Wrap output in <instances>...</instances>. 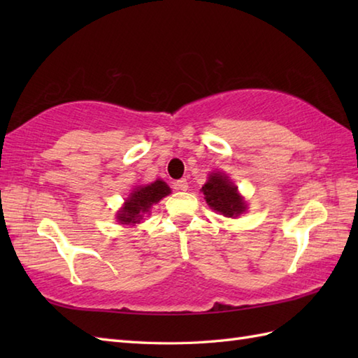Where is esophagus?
I'll list each match as a JSON object with an SVG mask.
<instances>
[{
    "mask_svg": "<svg viewBox=\"0 0 358 358\" xmlns=\"http://www.w3.org/2000/svg\"><path fill=\"white\" fill-rule=\"evenodd\" d=\"M187 187H189V185H187L186 178H181L177 181V183H175V189H178V191H187Z\"/></svg>",
    "mask_w": 358,
    "mask_h": 358,
    "instance_id": "obj_1",
    "label": "esophagus"
}]
</instances>
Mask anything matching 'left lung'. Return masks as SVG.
Wrapping results in <instances>:
<instances>
[{
  "label": "left lung",
  "instance_id": "8db88e82",
  "mask_svg": "<svg viewBox=\"0 0 358 358\" xmlns=\"http://www.w3.org/2000/svg\"><path fill=\"white\" fill-rule=\"evenodd\" d=\"M204 200L209 208L229 218H237L243 212H246L248 204L245 199L238 194L235 186L223 172L209 173L206 185L201 187Z\"/></svg>",
  "mask_w": 358,
  "mask_h": 358
}]
</instances>
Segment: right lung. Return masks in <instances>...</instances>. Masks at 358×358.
<instances>
[{"label": "right lung", "instance_id": "obj_1", "mask_svg": "<svg viewBox=\"0 0 358 358\" xmlns=\"http://www.w3.org/2000/svg\"><path fill=\"white\" fill-rule=\"evenodd\" d=\"M171 194V187L167 186L163 180H155L154 183L136 186L134 191L129 194L124 206L117 212V220L121 224H132L140 223L144 214H149L150 208L163 200L166 195Z\"/></svg>", "mask_w": 358, "mask_h": 358}]
</instances>
